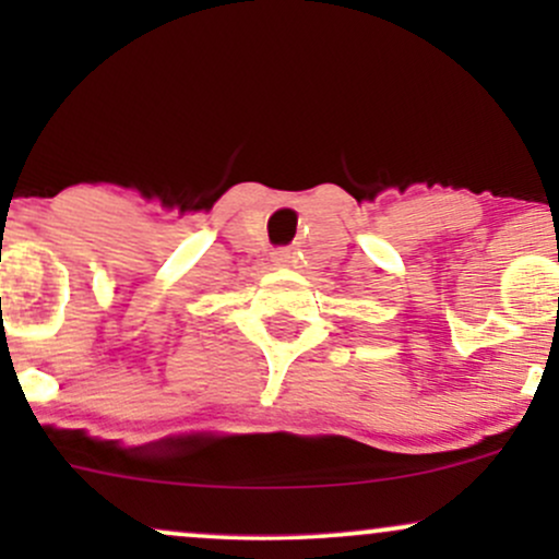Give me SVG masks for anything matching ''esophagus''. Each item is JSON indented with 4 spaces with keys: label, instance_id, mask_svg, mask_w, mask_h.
I'll use <instances>...</instances> for the list:
<instances>
[{
    "label": "esophagus",
    "instance_id": "1",
    "mask_svg": "<svg viewBox=\"0 0 559 559\" xmlns=\"http://www.w3.org/2000/svg\"><path fill=\"white\" fill-rule=\"evenodd\" d=\"M275 262H278V265H288V262H292V252H288V249H281V252H275Z\"/></svg>",
    "mask_w": 559,
    "mask_h": 559
}]
</instances>
